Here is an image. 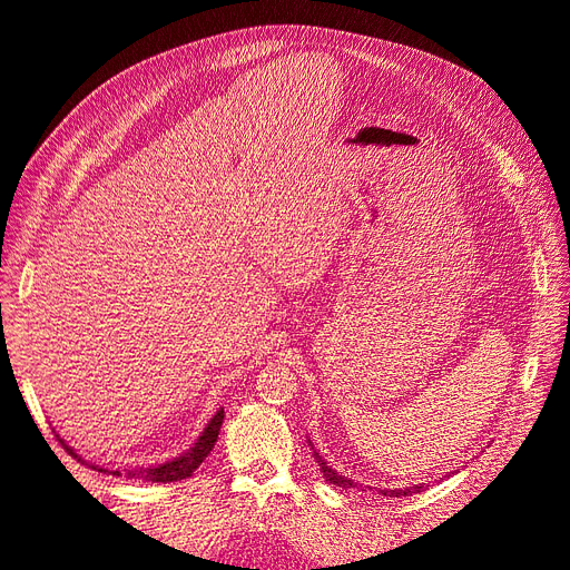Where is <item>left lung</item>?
Segmentation results:
<instances>
[{"label":"left lung","instance_id":"1","mask_svg":"<svg viewBox=\"0 0 570 570\" xmlns=\"http://www.w3.org/2000/svg\"><path fill=\"white\" fill-rule=\"evenodd\" d=\"M308 446H312L314 450V459H316V463L321 465V473H323V478L327 480V482H333V485H337V488H342V490H350V488H358L354 480H350L347 475H342V473H337L333 465H327V461L318 454V450L314 446V442L308 440ZM423 488H428L425 482H419V485H413V488H402V490H390V488H385V490H377L381 494H385V497H409V494H413V492H423ZM368 490H373V488H368Z\"/></svg>","mask_w":570,"mask_h":570}]
</instances>
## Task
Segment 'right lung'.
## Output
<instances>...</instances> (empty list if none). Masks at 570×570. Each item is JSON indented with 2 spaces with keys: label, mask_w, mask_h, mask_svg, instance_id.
<instances>
[{
  "label": "right lung",
  "mask_w": 570,
  "mask_h": 570,
  "mask_svg": "<svg viewBox=\"0 0 570 570\" xmlns=\"http://www.w3.org/2000/svg\"><path fill=\"white\" fill-rule=\"evenodd\" d=\"M223 416H226V411H223V406L214 413L212 421L206 423V428L199 433V438L189 444V450H185L183 454L168 459L164 463H154V465H147V469H124V471H111V475H120V478H137V480H147V482H174V480H183V478H189L193 475L202 461L209 456V452L214 450V444L218 440V433H220V425H223ZM59 438V435H57ZM59 442L66 446V452L71 454L73 459L82 461L73 446H68L66 440L59 438ZM88 463L90 461H82ZM92 469H97V465H92ZM97 471H105V469H97ZM109 473V471H105Z\"/></svg>",
  "instance_id": "1"
}]
</instances>
